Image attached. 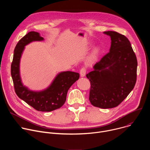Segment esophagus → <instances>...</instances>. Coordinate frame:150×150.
I'll return each instance as SVG.
<instances>
[{"instance_id":"1","label":"esophagus","mask_w":150,"mask_h":150,"mask_svg":"<svg viewBox=\"0 0 150 150\" xmlns=\"http://www.w3.org/2000/svg\"><path fill=\"white\" fill-rule=\"evenodd\" d=\"M85 74H86V69L85 68H82L80 70V75L81 77L85 76Z\"/></svg>"}]
</instances>
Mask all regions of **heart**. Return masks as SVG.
Returning a JSON list of instances; mask_svg holds the SVG:
<instances>
[{
  "mask_svg": "<svg viewBox=\"0 0 150 150\" xmlns=\"http://www.w3.org/2000/svg\"><path fill=\"white\" fill-rule=\"evenodd\" d=\"M99 52H100V49L99 48H96V49H94L93 52L91 53V54L88 58L87 62L89 63H91L93 62H94L97 58V56L99 53Z\"/></svg>",
  "mask_w": 150,
  "mask_h": 150,
  "instance_id": "1",
  "label": "heart"
}]
</instances>
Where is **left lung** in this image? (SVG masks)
Instances as JSON below:
<instances>
[{"label": "left lung", "instance_id": "left-lung-1", "mask_svg": "<svg viewBox=\"0 0 150 150\" xmlns=\"http://www.w3.org/2000/svg\"><path fill=\"white\" fill-rule=\"evenodd\" d=\"M110 36L109 52L86 75L91 83L89 100L101 109H111L120 104L134 88L137 59L130 41L116 31H105Z\"/></svg>", "mask_w": 150, "mask_h": 150}]
</instances>
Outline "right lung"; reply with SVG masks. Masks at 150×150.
<instances>
[{
  "label": "right lung",
  "mask_w": 150,
  "mask_h": 150,
  "mask_svg": "<svg viewBox=\"0 0 150 150\" xmlns=\"http://www.w3.org/2000/svg\"><path fill=\"white\" fill-rule=\"evenodd\" d=\"M42 40L44 38L38 33L31 31L18 41L14 50L11 76L15 93L19 98L38 111L51 112L64 104L68 90L79 79V74L72 71L61 72L46 89L40 91L30 90L24 85L20 76L19 65L25 46L33 41Z\"/></svg>",
  "instance_id": "right-lung-1"
}]
</instances>
